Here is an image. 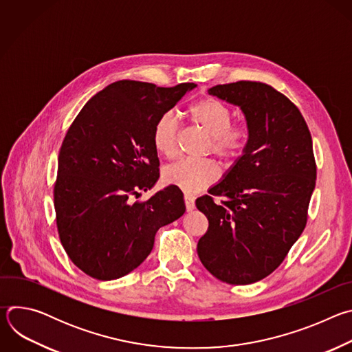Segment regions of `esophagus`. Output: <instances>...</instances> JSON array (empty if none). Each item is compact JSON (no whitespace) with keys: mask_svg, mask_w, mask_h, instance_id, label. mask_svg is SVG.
<instances>
[{"mask_svg":"<svg viewBox=\"0 0 352 352\" xmlns=\"http://www.w3.org/2000/svg\"><path fill=\"white\" fill-rule=\"evenodd\" d=\"M184 202H185V208H186L188 212H192L195 209V199H193V196L185 195L184 196Z\"/></svg>","mask_w":352,"mask_h":352,"instance_id":"1","label":"esophagus"}]
</instances>
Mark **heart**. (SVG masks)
<instances>
[{
  "label": "heart",
  "mask_w": 352,
  "mask_h": 352,
  "mask_svg": "<svg viewBox=\"0 0 352 352\" xmlns=\"http://www.w3.org/2000/svg\"><path fill=\"white\" fill-rule=\"evenodd\" d=\"M190 118L212 138L210 150L223 160H234L246 146L248 128L232 121L231 110L213 97H205L189 107ZM179 122L173 111L159 117L153 128V144L166 159L177 155ZM219 177L217 166L210 160H181L164 170V181L192 193L212 185Z\"/></svg>",
  "instance_id": "1"
}]
</instances>
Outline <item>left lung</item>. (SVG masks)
<instances>
[{
    "instance_id": "8db88e82",
    "label": "left lung",
    "mask_w": 352,
    "mask_h": 352,
    "mask_svg": "<svg viewBox=\"0 0 352 352\" xmlns=\"http://www.w3.org/2000/svg\"><path fill=\"white\" fill-rule=\"evenodd\" d=\"M209 93L241 107L249 138L224 179L196 199L209 220L197 255L216 278L252 284L283 263L307 226L316 184L312 136L298 107L267 83L239 80ZM214 195L223 199L216 204Z\"/></svg>"
}]
</instances>
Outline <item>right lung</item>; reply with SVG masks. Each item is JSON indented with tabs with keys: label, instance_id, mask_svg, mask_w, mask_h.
<instances>
[{
	"label": "right lung",
	"instance_id": "right-lung-1",
	"mask_svg": "<svg viewBox=\"0 0 352 352\" xmlns=\"http://www.w3.org/2000/svg\"><path fill=\"white\" fill-rule=\"evenodd\" d=\"M195 86L118 80L94 94L71 124L58 155L56 221L68 258L87 276L131 273L152 252L157 230L185 213L174 185L144 202L133 197L160 177L156 121Z\"/></svg>",
	"mask_w": 352,
	"mask_h": 352
}]
</instances>
